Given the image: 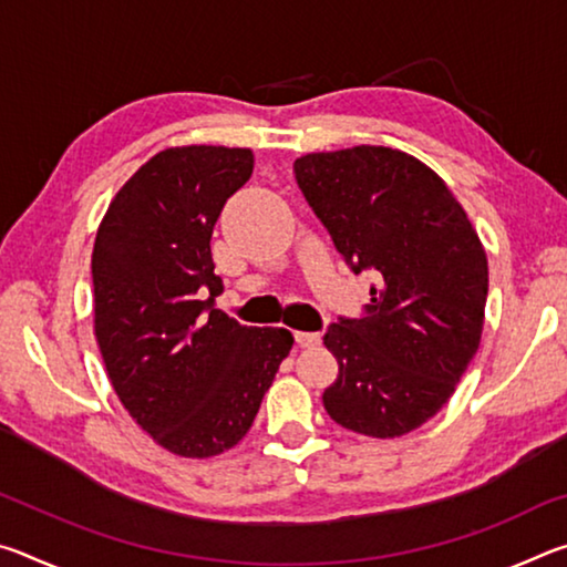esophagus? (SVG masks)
I'll return each mask as SVG.
<instances>
[{
    "label": "esophagus",
    "mask_w": 567,
    "mask_h": 567,
    "mask_svg": "<svg viewBox=\"0 0 567 567\" xmlns=\"http://www.w3.org/2000/svg\"><path fill=\"white\" fill-rule=\"evenodd\" d=\"M295 340L300 348H318L322 342V334L320 332H295Z\"/></svg>",
    "instance_id": "34e87169"
}]
</instances>
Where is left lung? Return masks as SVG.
<instances>
[{
    "label": "left lung",
    "instance_id": "1",
    "mask_svg": "<svg viewBox=\"0 0 567 567\" xmlns=\"http://www.w3.org/2000/svg\"><path fill=\"white\" fill-rule=\"evenodd\" d=\"M295 177L352 272L378 277L364 318L324 332L340 372L322 405L352 433L408 435L453 398L480 348L485 247L445 182L408 152H312Z\"/></svg>",
    "mask_w": 567,
    "mask_h": 567
}]
</instances>
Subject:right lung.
I'll return each instance as SVG.
<instances>
[{"label":"right lung","mask_w":567,"mask_h":567,"mask_svg":"<svg viewBox=\"0 0 567 567\" xmlns=\"http://www.w3.org/2000/svg\"><path fill=\"white\" fill-rule=\"evenodd\" d=\"M252 167L247 147L162 150L124 182L94 239V338L110 382L132 420L179 457L235 447L295 342L213 305L223 280L209 239Z\"/></svg>","instance_id":"obj_1"}]
</instances>
